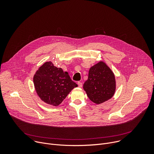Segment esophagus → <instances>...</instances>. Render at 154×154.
<instances>
[{
  "mask_svg": "<svg viewBox=\"0 0 154 154\" xmlns=\"http://www.w3.org/2000/svg\"><path fill=\"white\" fill-rule=\"evenodd\" d=\"M77 85H78L79 87H80V88L82 86V83L81 82H77Z\"/></svg>",
  "mask_w": 154,
  "mask_h": 154,
  "instance_id": "esophagus-1",
  "label": "esophagus"
}]
</instances>
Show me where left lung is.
<instances>
[{
    "label": "left lung",
    "instance_id": "1",
    "mask_svg": "<svg viewBox=\"0 0 154 154\" xmlns=\"http://www.w3.org/2000/svg\"><path fill=\"white\" fill-rule=\"evenodd\" d=\"M83 89L89 99L97 104L111 99L116 90L113 72L105 63L99 62L90 69L88 78L83 84Z\"/></svg>",
    "mask_w": 154,
    "mask_h": 154
}]
</instances>
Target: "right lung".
<instances>
[{
  "label": "right lung",
  "mask_w": 154,
  "mask_h": 154,
  "mask_svg": "<svg viewBox=\"0 0 154 154\" xmlns=\"http://www.w3.org/2000/svg\"><path fill=\"white\" fill-rule=\"evenodd\" d=\"M36 91L45 102L58 106L77 85L67 72L49 61L44 63L33 77Z\"/></svg>",
  "instance_id": "right-lung-1"
}]
</instances>
